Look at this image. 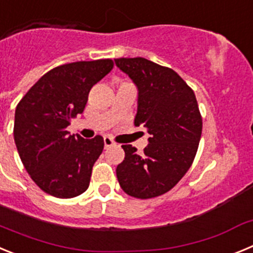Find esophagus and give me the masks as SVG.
I'll return each mask as SVG.
<instances>
[{
	"label": "esophagus",
	"instance_id": "1",
	"mask_svg": "<svg viewBox=\"0 0 253 253\" xmlns=\"http://www.w3.org/2000/svg\"><path fill=\"white\" fill-rule=\"evenodd\" d=\"M104 144H105V148H109V147L115 146L116 143L114 142L110 137H104Z\"/></svg>",
	"mask_w": 253,
	"mask_h": 253
}]
</instances>
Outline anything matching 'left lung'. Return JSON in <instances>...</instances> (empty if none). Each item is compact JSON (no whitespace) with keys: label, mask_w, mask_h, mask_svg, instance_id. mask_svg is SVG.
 Instances as JSON below:
<instances>
[{"label":"left lung","mask_w":253,"mask_h":253,"mask_svg":"<svg viewBox=\"0 0 253 253\" xmlns=\"http://www.w3.org/2000/svg\"><path fill=\"white\" fill-rule=\"evenodd\" d=\"M115 64L138 88L134 125L151 134L143 153L123 144L118 181L133 198L163 195L184 177L198 152L203 120L195 93L173 69L146 58H118Z\"/></svg>","instance_id":"obj_1"}]
</instances>
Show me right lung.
<instances>
[{"label":"right lung","mask_w":253,"mask_h":253,"mask_svg":"<svg viewBox=\"0 0 253 253\" xmlns=\"http://www.w3.org/2000/svg\"><path fill=\"white\" fill-rule=\"evenodd\" d=\"M114 67L111 59L55 67L17 104L13 138L21 162L44 193L60 199L81 195L90 185L93 163L104 149L96 135H69L71 119L84 113L88 93Z\"/></svg>","instance_id":"add662e5"}]
</instances>
